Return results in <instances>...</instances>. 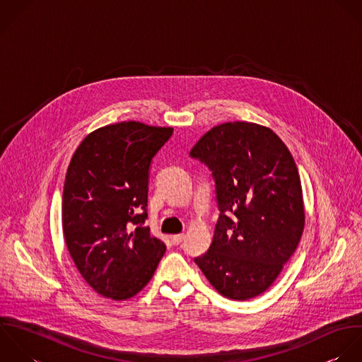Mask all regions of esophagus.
<instances>
[{"label":"esophagus","instance_id":"obj_1","mask_svg":"<svg viewBox=\"0 0 362 362\" xmlns=\"http://www.w3.org/2000/svg\"><path fill=\"white\" fill-rule=\"evenodd\" d=\"M185 241V234H177V235H173L172 237V243L175 244V245H179V244H182Z\"/></svg>","mask_w":362,"mask_h":362}]
</instances>
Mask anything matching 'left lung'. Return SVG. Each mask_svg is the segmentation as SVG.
Here are the masks:
<instances>
[{
  "label": "left lung",
  "instance_id": "1",
  "mask_svg": "<svg viewBox=\"0 0 362 362\" xmlns=\"http://www.w3.org/2000/svg\"><path fill=\"white\" fill-rule=\"evenodd\" d=\"M189 155L211 170L220 210L211 245L194 262L220 295L252 299L275 282L302 238L293 156L272 129L244 121L211 128Z\"/></svg>",
  "mask_w": 362,
  "mask_h": 362
}]
</instances>
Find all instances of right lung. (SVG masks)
<instances>
[{
  "label": "right lung",
  "mask_w": 362,
  "mask_h": 362,
  "mask_svg": "<svg viewBox=\"0 0 362 362\" xmlns=\"http://www.w3.org/2000/svg\"><path fill=\"white\" fill-rule=\"evenodd\" d=\"M172 134L136 121L107 125L88 134L69 163L64 241L84 281L104 298L135 296L166 251L144 223L151 162Z\"/></svg>",
  "instance_id": "right-lung-1"
}]
</instances>
